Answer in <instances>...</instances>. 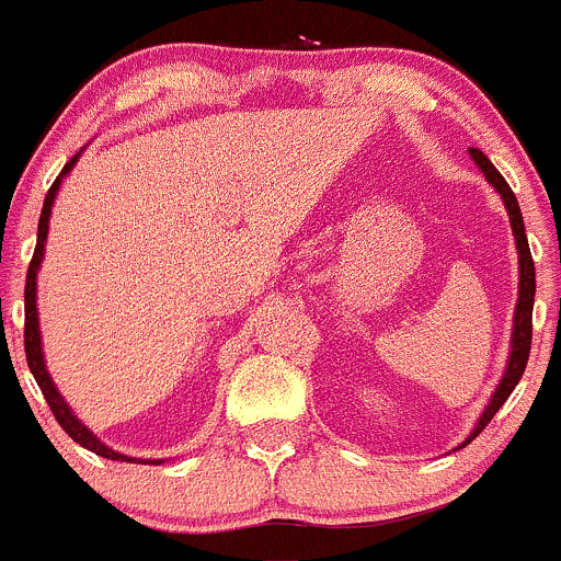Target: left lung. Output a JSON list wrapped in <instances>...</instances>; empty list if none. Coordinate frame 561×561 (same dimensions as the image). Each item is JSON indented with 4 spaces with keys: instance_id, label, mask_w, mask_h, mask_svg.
<instances>
[{
    "instance_id": "obj_1",
    "label": "left lung",
    "mask_w": 561,
    "mask_h": 561,
    "mask_svg": "<svg viewBox=\"0 0 561 561\" xmlns=\"http://www.w3.org/2000/svg\"><path fill=\"white\" fill-rule=\"evenodd\" d=\"M471 160L477 163V169L482 171V176L488 180V185L502 196L504 209L510 215V226H513V237H515V248H518V302H515V313H513V337H510V357L507 365H504V374L499 379L496 390H493L491 401L488 407L482 409L480 420L474 423L471 434L463 439L461 447H467L482 428L493 420V414L502 409V403L507 401L510 392L515 390V385L520 381L526 370V359H529V346H531V308H535V262H531L529 253V240H526L524 231V218H520V207L515 193L510 191V185L504 182V176L499 174L496 165L480 152V149H469Z\"/></svg>"
}]
</instances>
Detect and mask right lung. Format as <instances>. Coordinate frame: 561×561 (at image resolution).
<instances>
[{"label": "right lung", "instance_id": "add662e5", "mask_svg": "<svg viewBox=\"0 0 561 561\" xmlns=\"http://www.w3.org/2000/svg\"><path fill=\"white\" fill-rule=\"evenodd\" d=\"M84 152V149H81ZM81 152H76L73 158H70V163L65 165L62 174L54 180L51 191H48L46 202H43V213H41V224H37V248H35V256H32V264H30V273H26V288H24V310H26V324H24V348H26V363H30V370L32 376H35L37 387L43 390V396H46L48 407H51L54 417H57V423L62 425L65 434L70 436L73 442H79L81 447H87V450H92L94 456L100 458H111V461H133V463H163V458H133V456H125V453H116L114 447L103 445V442L98 439V436L92 434L90 428H87L84 423H81L79 417L73 414V409L68 407V401L62 398V392L57 390V385H54L51 374H48L46 368V357H43V341H41V319H37V273H41V264H43V256H46V240H48V220H51V207H54V198H57L59 193V185H62L65 176L73 171V165L79 163Z\"/></svg>", "mask_w": 561, "mask_h": 561}]
</instances>
